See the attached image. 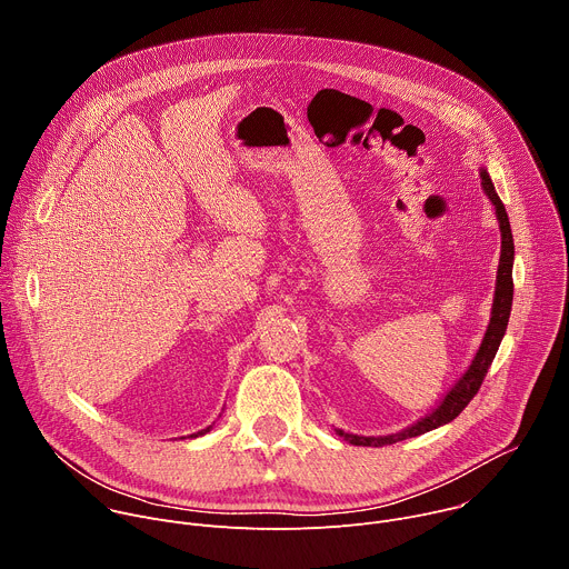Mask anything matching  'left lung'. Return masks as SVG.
I'll use <instances>...</instances> for the list:
<instances>
[{"instance_id": "1", "label": "left lung", "mask_w": 569, "mask_h": 569, "mask_svg": "<svg viewBox=\"0 0 569 569\" xmlns=\"http://www.w3.org/2000/svg\"><path fill=\"white\" fill-rule=\"evenodd\" d=\"M479 178H481V189L483 193L489 196L491 204L496 207V216L500 222V233H502V250H500V266H498V277H496V295H493V306H491V319L489 327H486V333L481 338V345L475 353V358L470 360L468 369L457 378V382L448 389V393L439 400L437 408L421 417L417 423L408 426L405 430L396 432V435H385V437H362V435H351L345 430H336V435H340L345 441L353 443V446H389L402 439L410 437H419L426 435L430 430H437L446 423H450L452 419H457L461 415V410L472 400V396L479 391L481 380L489 371L500 342L507 333V323H509V315H511V303H513V233H511V224H509V216L507 209L493 187V180L486 169H479Z\"/></svg>"}]
</instances>
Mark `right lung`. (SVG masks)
<instances>
[{"instance_id":"right-lung-1","label":"right lung","mask_w":569,"mask_h":569,"mask_svg":"<svg viewBox=\"0 0 569 569\" xmlns=\"http://www.w3.org/2000/svg\"><path fill=\"white\" fill-rule=\"evenodd\" d=\"M211 428H213V426H209V428H204V430H200V432H196V435H189V437H191V439H196V437H202V435H207Z\"/></svg>"}]
</instances>
